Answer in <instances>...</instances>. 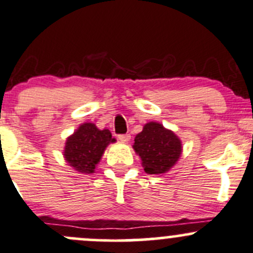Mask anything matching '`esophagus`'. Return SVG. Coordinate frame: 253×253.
Wrapping results in <instances>:
<instances>
[{"mask_svg":"<svg viewBox=\"0 0 253 253\" xmlns=\"http://www.w3.org/2000/svg\"><path fill=\"white\" fill-rule=\"evenodd\" d=\"M118 138H119V140L122 141V143H127V141H129V139H131V135H129V134H120Z\"/></svg>","mask_w":253,"mask_h":253,"instance_id":"1","label":"esophagus"}]
</instances>
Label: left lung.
<instances>
[{"label": "left lung", "mask_w": 253, "mask_h": 253, "mask_svg": "<svg viewBox=\"0 0 253 253\" xmlns=\"http://www.w3.org/2000/svg\"><path fill=\"white\" fill-rule=\"evenodd\" d=\"M133 149L148 174L167 173L179 161L182 144L179 137L158 122H148L134 138Z\"/></svg>", "instance_id": "obj_1"}]
</instances>
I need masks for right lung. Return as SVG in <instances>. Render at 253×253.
I'll use <instances>...</instances> for the list:
<instances>
[{
    "instance_id": "right-lung-1",
    "label": "right lung",
    "mask_w": 253,
    "mask_h": 253,
    "mask_svg": "<svg viewBox=\"0 0 253 253\" xmlns=\"http://www.w3.org/2000/svg\"><path fill=\"white\" fill-rule=\"evenodd\" d=\"M114 141L109 129H98L95 124L85 122L67 138L63 157L77 171L91 174L103 156L105 148Z\"/></svg>"
}]
</instances>
